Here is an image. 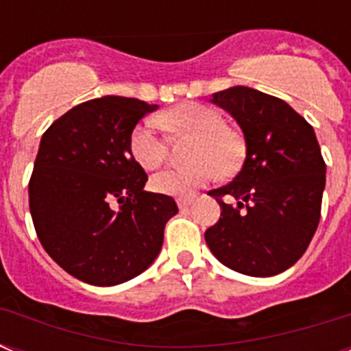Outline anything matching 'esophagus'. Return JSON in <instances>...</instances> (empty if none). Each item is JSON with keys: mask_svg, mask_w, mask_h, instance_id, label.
I'll use <instances>...</instances> for the list:
<instances>
[{"mask_svg": "<svg viewBox=\"0 0 351 351\" xmlns=\"http://www.w3.org/2000/svg\"><path fill=\"white\" fill-rule=\"evenodd\" d=\"M191 204H193V200H191V198H178L179 209H186V207H190Z\"/></svg>", "mask_w": 351, "mask_h": 351, "instance_id": "esophagus-1", "label": "esophagus"}]
</instances>
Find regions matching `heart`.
<instances>
[{
    "mask_svg": "<svg viewBox=\"0 0 351 351\" xmlns=\"http://www.w3.org/2000/svg\"><path fill=\"white\" fill-rule=\"evenodd\" d=\"M160 125L176 133L195 135V141L190 153L191 165L161 170L151 179V186L158 193L190 195L213 181L218 172L232 173L241 165L243 141L223 125L221 116L206 105L182 104L158 116V121L147 117L133 128L130 151L142 169L154 170L165 161L167 144L161 137Z\"/></svg>",
    "mask_w": 351,
    "mask_h": 351,
    "instance_id": "obj_1",
    "label": "heart"
}]
</instances>
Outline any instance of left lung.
Masks as SVG:
<instances>
[{"instance_id": "8db88e82", "label": "left lung", "mask_w": 351, "mask_h": 351, "mask_svg": "<svg viewBox=\"0 0 351 351\" xmlns=\"http://www.w3.org/2000/svg\"><path fill=\"white\" fill-rule=\"evenodd\" d=\"M209 101L243 130L246 158L228 184L209 191L221 216L206 230L207 246L235 272L280 274L304 255L320 221L325 161L315 130L287 101L246 86Z\"/></svg>"}]
</instances>
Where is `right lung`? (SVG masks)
<instances>
[{
  "instance_id": "add662e5",
  "label": "right lung",
  "mask_w": 351,
  "mask_h": 351,
  "mask_svg": "<svg viewBox=\"0 0 351 351\" xmlns=\"http://www.w3.org/2000/svg\"><path fill=\"white\" fill-rule=\"evenodd\" d=\"M137 98L101 96L70 108L42 135L29 210L43 250L95 287H114L156 260L178 206L144 191L147 173L130 151L133 128L156 110Z\"/></svg>"
}]
</instances>
